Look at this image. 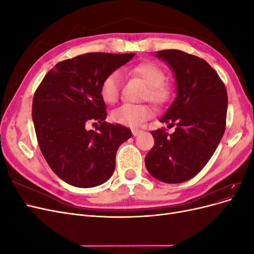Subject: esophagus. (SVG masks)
<instances>
[{"label": "esophagus", "instance_id": "34e87169", "mask_svg": "<svg viewBox=\"0 0 254 254\" xmlns=\"http://www.w3.org/2000/svg\"><path fill=\"white\" fill-rule=\"evenodd\" d=\"M131 132L134 136H136V135H139V134L142 133V130L141 129H131Z\"/></svg>", "mask_w": 254, "mask_h": 254}]
</instances>
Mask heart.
Wrapping results in <instances>:
<instances>
[{
    "mask_svg": "<svg viewBox=\"0 0 254 254\" xmlns=\"http://www.w3.org/2000/svg\"><path fill=\"white\" fill-rule=\"evenodd\" d=\"M133 73L147 86L145 98L156 105H164L171 96V90L166 83L164 72L150 63H144L133 67ZM122 75L119 71H113L105 77L101 86V94L106 103L113 104L118 101L121 91ZM152 109L147 105L124 104L115 109L111 118L118 124L135 127L151 118Z\"/></svg>",
    "mask_w": 254,
    "mask_h": 254,
    "instance_id": "1",
    "label": "heart"
}]
</instances>
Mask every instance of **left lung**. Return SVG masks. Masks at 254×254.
<instances>
[{
    "mask_svg": "<svg viewBox=\"0 0 254 254\" xmlns=\"http://www.w3.org/2000/svg\"><path fill=\"white\" fill-rule=\"evenodd\" d=\"M156 56L175 74L177 96L160 122L164 129L151 131L155 145L145 158L149 174L165 183H181L195 177L216 150L225 133L228 95L224 82L205 60L179 50Z\"/></svg>",
    "mask_w": 254,
    "mask_h": 254,
    "instance_id": "1",
    "label": "left lung"
}]
</instances>
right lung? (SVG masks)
<instances>
[{
	"label": "right lung",
	"instance_id": "add662e5",
	"mask_svg": "<svg viewBox=\"0 0 254 254\" xmlns=\"http://www.w3.org/2000/svg\"><path fill=\"white\" fill-rule=\"evenodd\" d=\"M133 56L87 53L60 61L35 92L33 122L38 144L52 171L73 187L105 183L114 172L121 144L131 137L127 127L105 122L101 86L107 75ZM91 121L99 123L98 132L86 130Z\"/></svg>",
	"mask_w": 254,
	"mask_h": 254
}]
</instances>
